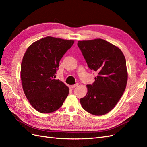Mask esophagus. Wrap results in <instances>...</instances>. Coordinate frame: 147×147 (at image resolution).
<instances>
[{
	"label": "esophagus",
	"instance_id": "esophagus-1",
	"mask_svg": "<svg viewBox=\"0 0 147 147\" xmlns=\"http://www.w3.org/2000/svg\"><path fill=\"white\" fill-rule=\"evenodd\" d=\"M78 85V83H76V84H73V85H71V88H74L75 87H77Z\"/></svg>",
	"mask_w": 147,
	"mask_h": 147
}]
</instances>
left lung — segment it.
<instances>
[{
	"mask_svg": "<svg viewBox=\"0 0 147 147\" xmlns=\"http://www.w3.org/2000/svg\"><path fill=\"white\" fill-rule=\"evenodd\" d=\"M78 46L89 68L97 73L92 85H86L87 94L80 102L88 113L105 115L125 91L128 76L125 57L118 47L101 38L78 41Z\"/></svg>",
	"mask_w": 147,
	"mask_h": 147,
	"instance_id": "8db88e82",
	"label": "left lung"
}]
</instances>
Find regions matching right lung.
Segmentation results:
<instances>
[{
	"label": "right lung",
	"instance_id": "add662e5",
	"mask_svg": "<svg viewBox=\"0 0 147 147\" xmlns=\"http://www.w3.org/2000/svg\"><path fill=\"white\" fill-rule=\"evenodd\" d=\"M74 40L46 37L28 48L21 65L23 90L29 103L38 112L49 113L63 105L69 88L56 80V70Z\"/></svg>",
	"mask_w": 147,
	"mask_h": 147
}]
</instances>
